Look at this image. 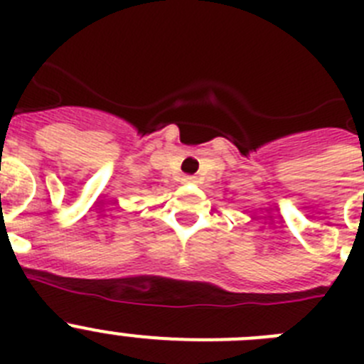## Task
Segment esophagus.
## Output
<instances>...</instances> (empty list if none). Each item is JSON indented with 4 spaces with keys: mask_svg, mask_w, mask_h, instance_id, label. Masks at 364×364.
I'll return each mask as SVG.
<instances>
[{
    "mask_svg": "<svg viewBox=\"0 0 364 364\" xmlns=\"http://www.w3.org/2000/svg\"><path fill=\"white\" fill-rule=\"evenodd\" d=\"M182 182H186V184H189V182H195V176H184V178H182Z\"/></svg>",
    "mask_w": 364,
    "mask_h": 364,
    "instance_id": "34e87169",
    "label": "esophagus"
}]
</instances>
